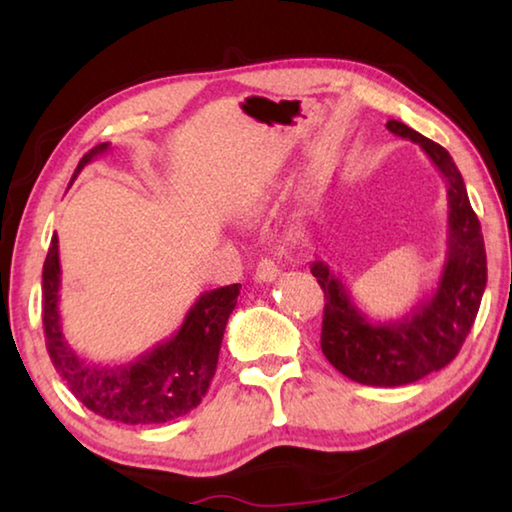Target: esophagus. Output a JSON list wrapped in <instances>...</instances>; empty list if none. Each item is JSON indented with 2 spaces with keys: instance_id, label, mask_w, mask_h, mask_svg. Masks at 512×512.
Here are the masks:
<instances>
[{
  "instance_id": "esophagus-1",
  "label": "esophagus",
  "mask_w": 512,
  "mask_h": 512,
  "mask_svg": "<svg viewBox=\"0 0 512 512\" xmlns=\"http://www.w3.org/2000/svg\"><path fill=\"white\" fill-rule=\"evenodd\" d=\"M277 275H280V266H277L271 257L259 259L257 271H255V280L273 282V280H277Z\"/></svg>"
}]
</instances>
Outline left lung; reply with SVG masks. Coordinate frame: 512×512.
I'll return each instance as SVG.
<instances>
[{"label":"left lung","instance_id":"left-lung-1","mask_svg":"<svg viewBox=\"0 0 512 512\" xmlns=\"http://www.w3.org/2000/svg\"><path fill=\"white\" fill-rule=\"evenodd\" d=\"M388 131L420 144L447 183V257L438 289L409 314L388 323H372L354 305L350 291L323 259L311 273L325 293L320 348L345 377L366 386L413 384L452 361L479 311L488 264L481 223L467 198L461 171L443 146L391 119Z\"/></svg>","mask_w":512,"mask_h":512}]
</instances>
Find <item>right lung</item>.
<instances>
[{"mask_svg":"<svg viewBox=\"0 0 512 512\" xmlns=\"http://www.w3.org/2000/svg\"><path fill=\"white\" fill-rule=\"evenodd\" d=\"M108 149L110 144L103 142L85 153L74 171L72 183L85 164ZM239 289L241 284H230L201 293L171 339L158 343L131 363L103 366L79 357L69 348L63 334L58 314V237L54 235L42 266V325H45L47 352L76 400L101 418L124 424H162L176 420L196 409L210 388L225 325L232 309L237 307Z\"/></svg>","mask_w":512,"mask_h":512,"instance_id":"obj_1","label":"right lung"}]
</instances>
